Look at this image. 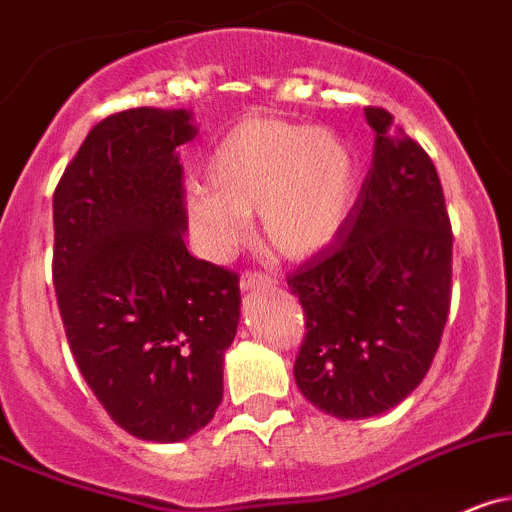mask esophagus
<instances>
[{"label": "esophagus", "instance_id": "1", "mask_svg": "<svg viewBox=\"0 0 512 512\" xmlns=\"http://www.w3.org/2000/svg\"><path fill=\"white\" fill-rule=\"evenodd\" d=\"M238 284H241L243 291H259V289H271V286H276V279L269 274H261V271H246Z\"/></svg>", "mask_w": 512, "mask_h": 512}]
</instances>
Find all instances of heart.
Listing matches in <instances>:
<instances>
[{
	"instance_id": "1",
	"label": "heart",
	"mask_w": 512,
	"mask_h": 512,
	"mask_svg": "<svg viewBox=\"0 0 512 512\" xmlns=\"http://www.w3.org/2000/svg\"><path fill=\"white\" fill-rule=\"evenodd\" d=\"M208 186H191L188 218L211 259L246 241L251 213L286 259H311L347 226L359 193L352 148L337 133L279 118H248L206 160Z\"/></svg>"
}]
</instances>
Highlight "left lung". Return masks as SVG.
I'll list each match as a JSON object with an SVG mask.
<instances>
[{"mask_svg":"<svg viewBox=\"0 0 512 512\" xmlns=\"http://www.w3.org/2000/svg\"><path fill=\"white\" fill-rule=\"evenodd\" d=\"M372 168L332 246L286 279L306 314L296 387L339 420L392 410L425 379L450 311L452 233L430 155L382 107Z\"/></svg>","mask_w":512,"mask_h":512,"instance_id":"8db88e82","label":"left lung"}]
</instances>
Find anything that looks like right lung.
<instances>
[{
  "label": "right lung",
  "instance_id": "1",
  "mask_svg": "<svg viewBox=\"0 0 512 512\" xmlns=\"http://www.w3.org/2000/svg\"><path fill=\"white\" fill-rule=\"evenodd\" d=\"M196 133L191 110L110 115L52 201V279L72 357L138 440H188L213 420L241 319L238 276L193 259L183 241L178 148Z\"/></svg>",
  "mask_w": 512,
  "mask_h": 512
}]
</instances>
